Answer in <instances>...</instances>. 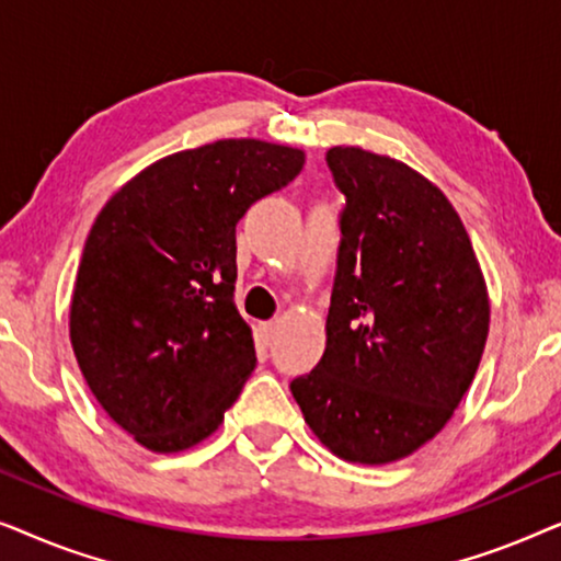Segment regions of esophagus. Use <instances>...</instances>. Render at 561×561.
Segmentation results:
<instances>
[{
  "instance_id": "obj_1",
  "label": "esophagus",
  "mask_w": 561,
  "mask_h": 561,
  "mask_svg": "<svg viewBox=\"0 0 561 561\" xmlns=\"http://www.w3.org/2000/svg\"><path fill=\"white\" fill-rule=\"evenodd\" d=\"M275 329H278V327H275V321H263V324L257 327V336H260V342L265 344V347L275 340Z\"/></svg>"
}]
</instances>
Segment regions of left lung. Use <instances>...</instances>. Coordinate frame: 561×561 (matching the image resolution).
<instances>
[{
    "instance_id": "8db88e82",
    "label": "left lung",
    "mask_w": 561,
    "mask_h": 561,
    "mask_svg": "<svg viewBox=\"0 0 561 561\" xmlns=\"http://www.w3.org/2000/svg\"><path fill=\"white\" fill-rule=\"evenodd\" d=\"M347 196L327 350L290 382L344 462L388 465L447 426L478 373L490 298L470 234L436 186L359 145L327 152Z\"/></svg>"
}]
</instances>
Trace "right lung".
Returning a JSON list of instances; mask_svg holds the SVG:
<instances>
[{"label": "right lung", "mask_w": 561, "mask_h": 561, "mask_svg": "<svg viewBox=\"0 0 561 561\" xmlns=\"http://www.w3.org/2000/svg\"><path fill=\"white\" fill-rule=\"evenodd\" d=\"M304 163L301 148L229 137L156 160L96 214L68 334L99 405L145 449L209 439L255 370L234 227Z\"/></svg>", "instance_id": "add662e5"}]
</instances>
